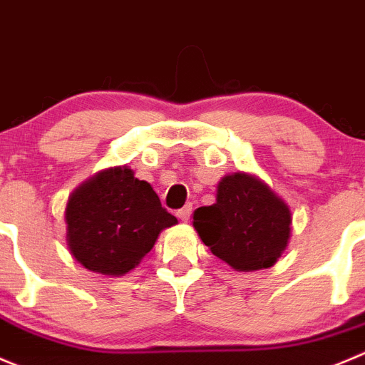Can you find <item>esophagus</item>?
<instances>
[{
	"mask_svg": "<svg viewBox=\"0 0 365 365\" xmlns=\"http://www.w3.org/2000/svg\"><path fill=\"white\" fill-rule=\"evenodd\" d=\"M190 214H192V205H185L183 208H180L178 212H176V215H178L180 221L187 222L190 219Z\"/></svg>",
	"mask_w": 365,
	"mask_h": 365,
	"instance_id": "esophagus-1",
	"label": "esophagus"
}]
</instances>
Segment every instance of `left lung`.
<instances>
[{
    "label": "left lung",
    "instance_id": "obj_1",
    "mask_svg": "<svg viewBox=\"0 0 365 365\" xmlns=\"http://www.w3.org/2000/svg\"><path fill=\"white\" fill-rule=\"evenodd\" d=\"M192 219L205 246L235 271L271 267L291 239L287 203L250 173L225 176L215 203L194 210Z\"/></svg>",
    "mask_w": 365,
    "mask_h": 365
}]
</instances>
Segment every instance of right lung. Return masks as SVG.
Segmentation results:
<instances>
[{"mask_svg": "<svg viewBox=\"0 0 365 365\" xmlns=\"http://www.w3.org/2000/svg\"><path fill=\"white\" fill-rule=\"evenodd\" d=\"M176 222L153 187L123 165L74 189L66 207V240L85 269L121 277L150 253L162 230Z\"/></svg>", "mask_w": 365, "mask_h": 365, "instance_id": "right-lung-1", "label": "right lung"}]
</instances>
